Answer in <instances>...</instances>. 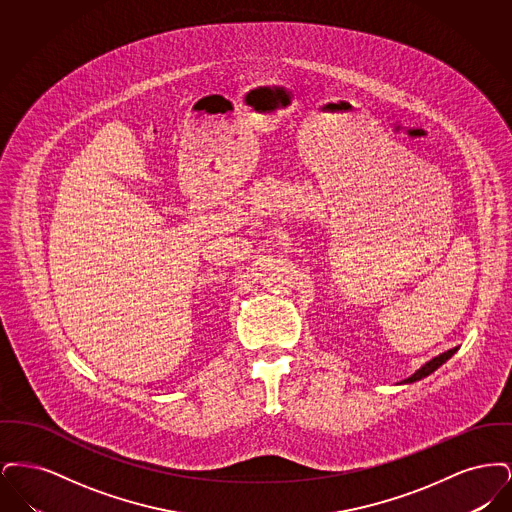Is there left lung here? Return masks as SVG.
<instances>
[{
  "label": "left lung",
  "instance_id": "8db88e82",
  "mask_svg": "<svg viewBox=\"0 0 512 512\" xmlns=\"http://www.w3.org/2000/svg\"><path fill=\"white\" fill-rule=\"evenodd\" d=\"M457 351H459V347H453V349H449V351L441 353L438 357L430 359L426 365L420 366L414 374H411V376H409V378H405V380H401L399 384H413V382H418V380H422V378L430 376L434 370H438L439 366L443 365V363H447V361H449Z\"/></svg>",
  "mask_w": 512,
  "mask_h": 512
}]
</instances>
